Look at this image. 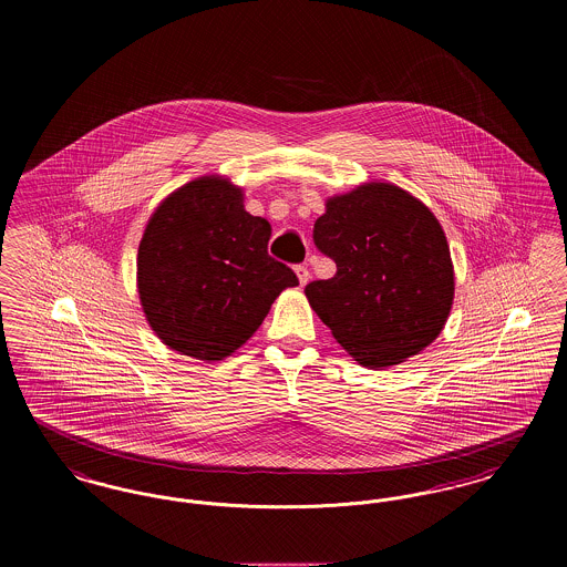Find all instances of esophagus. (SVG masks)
Masks as SVG:
<instances>
[{
    "label": "esophagus",
    "instance_id": "esophagus-1",
    "mask_svg": "<svg viewBox=\"0 0 567 567\" xmlns=\"http://www.w3.org/2000/svg\"><path fill=\"white\" fill-rule=\"evenodd\" d=\"M297 278H299V285L303 287L308 280H310V271L306 266H296Z\"/></svg>",
    "mask_w": 567,
    "mask_h": 567
}]
</instances>
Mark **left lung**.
Returning <instances> with one entry per match:
<instances>
[{
	"mask_svg": "<svg viewBox=\"0 0 567 567\" xmlns=\"http://www.w3.org/2000/svg\"><path fill=\"white\" fill-rule=\"evenodd\" d=\"M317 248L336 276L306 285V297L357 363L384 370L425 351L444 329L455 271L432 210L389 183H365L324 204Z\"/></svg>",
	"mask_w": 567,
	"mask_h": 567,
	"instance_id": "1",
	"label": "left lung"
}]
</instances>
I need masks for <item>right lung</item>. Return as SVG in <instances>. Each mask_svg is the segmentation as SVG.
<instances>
[{"instance_id":"obj_1","label":"right lung","mask_w":567,"mask_h":567,"mask_svg":"<svg viewBox=\"0 0 567 567\" xmlns=\"http://www.w3.org/2000/svg\"><path fill=\"white\" fill-rule=\"evenodd\" d=\"M270 223L244 210V193L202 176L169 193L137 248V293L165 347L213 363L259 329L296 274L268 255Z\"/></svg>"}]
</instances>
